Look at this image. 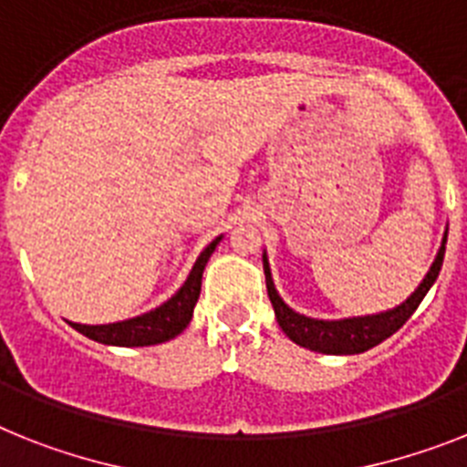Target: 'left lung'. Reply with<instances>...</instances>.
I'll list each match as a JSON object with an SVG mask.
<instances>
[{"label":"left lung","mask_w":467,"mask_h":467,"mask_svg":"<svg viewBox=\"0 0 467 467\" xmlns=\"http://www.w3.org/2000/svg\"><path fill=\"white\" fill-rule=\"evenodd\" d=\"M446 236L449 231H444L441 238V248H439L437 257H434L432 267L425 275V279L420 281V286L415 288L410 298L406 303L396 306L394 310L377 312V315H365V317H346V319H312L300 315V312L291 310V307L281 300L276 294L275 281H272V272H269L267 253L262 255V265H265V279H267V294L275 307L276 322H279L281 331L286 334L294 344L303 346V348L317 350V353H327V356H356V353H365V350L375 348L384 338L406 325L408 317L418 310L427 291L432 288L437 281L441 265H444L446 253Z\"/></svg>","instance_id":"obj_1"}]
</instances>
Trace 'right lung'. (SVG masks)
I'll use <instances>...</instances> for the list:
<instances>
[{"mask_svg":"<svg viewBox=\"0 0 467 467\" xmlns=\"http://www.w3.org/2000/svg\"><path fill=\"white\" fill-rule=\"evenodd\" d=\"M219 241H222V236L214 238L200 253V257L192 265L191 275L183 281V286L155 310L145 312L140 317L114 322V325H78V322H68V325L80 331L83 337L92 338V341H99V344L107 346H126V348H130V346L164 344L169 338L179 337L181 331L191 325L192 307L198 303L200 286H202V272H205L207 260L214 253Z\"/></svg>","mask_w":467,"mask_h":467,"instance_id":"right-lung-1","label":"right lung"}]
</instances>
